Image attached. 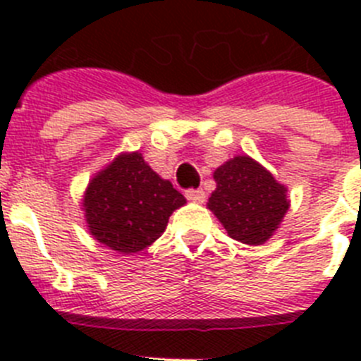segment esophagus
<instances>
[{"label": "esophagus", "instance_id": "34e87169", "mask_svg": "<svg viewBox=\"0 0 361 361\" xmlns=\"http://www.w3.org/2000/svg\"><path fill=\"white\" fill-rule=\"evenodd\" d=\"M186 199L191 200V202H204V199H206V193H204L202 190H186Z\"/></svg>", "mask_w": 361, "mask_h": 361}]
</instances>
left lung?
<instances>
[{"mask_svg": "<svg viewBox=\"0 0 361 361\" xmlns=\"http://www.w3.org/2000/svg\"><path fill=\"white\" fill-rule=\"evenodd\" d=\"M213 178L216 190L208 208L229 237L250 245L269 240L289 209L288 188L247 155L219 166Z\"/></svg>", "mask_w": 361, "mask_h": 361, "instance_id": "1", "label": "left lung"}]
</instances>
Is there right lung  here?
Returning a JSON list of instances; mask_svg holds the SVG:
<instances>
[{
  "instance_id": "add662e5",
  "label": "right lung",
  "mask_w": 361,
  "mask_h": 361,
  "mask_svg": "<svg viewBox=\"0 0 361 361\" xmlns=\"http://www.w3.org/2000/svg\"><path fill=\"white\" fill-rule=\"evenodd\" d=\"M186 204L170 180L159 177L139 152L121 153L94 175L82 199L88 229L95 240L130 255L152 245L168 219Z\"/></svg>"
}]
</instances>
